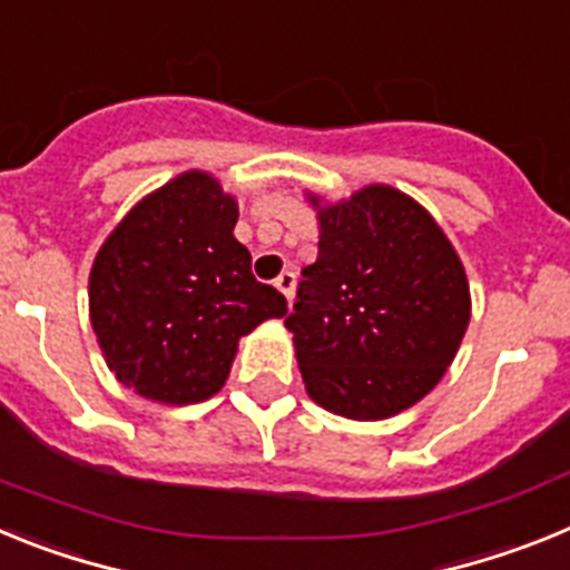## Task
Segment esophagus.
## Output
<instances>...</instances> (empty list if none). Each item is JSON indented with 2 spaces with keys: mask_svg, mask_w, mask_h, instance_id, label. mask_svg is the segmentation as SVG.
<instances>
[{
  "mask_svg": "<svg viewBox=\"0 0 570 570\" xmlns=\"http://www.w3.org/2000/svg\"><path fill=\"white\" fill-rule=\"evenodd\" d=\"M276 288L285 294V299L294 302V288H296V276L291 274V271H282L279 276H276Z\"/></svg>",
  "mask_w": 570,
  "mask_h": 570,
  "instance_id": "1",
  "label": "esophagus"
}]
</instances>
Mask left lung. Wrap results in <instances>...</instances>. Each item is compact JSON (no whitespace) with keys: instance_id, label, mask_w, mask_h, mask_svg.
<instances>
[{"instance_id":"8db88e82","label":"left lung","mask_w":570,"mask_h":570,"mask_svg":"<svg viewBox=\"0 0 570 570\" xmlns=\"http://www.w3.org/2000/svg\"><path fill=\"white\" fill-rule=\"evenodd\" d=\"M305 196L320 254L285 320L305 391L347 420L396 416L434 391L460 351L471 322L460 254L434 216L391 185L340 203Z\"/></svg>"}]
</instances>
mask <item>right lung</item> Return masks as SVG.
I'll return each mask as SVG.
<instances>
[{
  "instance_id": "obj_1",
  "label": "right lung",
  "mask_w": 570,
  "mask_h": 570,
  "mask_svg": "<svg viewBox=\"0 0 570 570\" xmlns=\"http://www.w3.org/2000/svg\"><path fill=\"white\" fill-rule=\"evenodd\" d=\"M239 205L208 170L142 196L102 242L88 279L90 325L116 380L163 405L223 391L242 336L288 314L250 274Z\"/></svg>"
}]
</instances>
